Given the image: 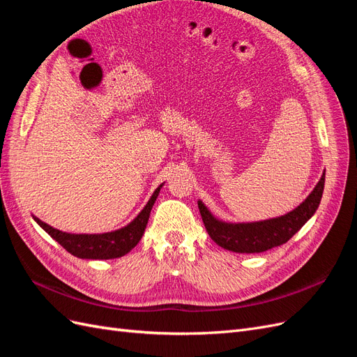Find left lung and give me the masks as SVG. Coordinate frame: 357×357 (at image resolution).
Instances as JSON below:
<instances>
[{
  "mask_svg": "<svg viewBox=\"0 0 357 357\" xmlns=\"http://www.w3.org/2000/svg\"><path fill=\"white\" fill-rule=\"evenodd\" d=\"M323 188H325V174L299 207L282 218L264 222L225 223L213 218V214L201 201H198V208L205 229L215 244L235 253H261L287 243L305 225L319 207Z\"/></svg>",
  "mask_w": 357,
  "mask_h": 357,
  "instance_id": "obj_1",
  "label": "left lung"
}]
</instances>
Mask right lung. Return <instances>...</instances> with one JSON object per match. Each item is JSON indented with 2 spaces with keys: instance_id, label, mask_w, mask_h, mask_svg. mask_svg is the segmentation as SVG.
<instances>
[{
  "instance_id": "obj_1",
  "label": "right lung",
  "mask_w": 357,
  "mask_h": 357,
  "mask_svg": "<svg viewBox=\"0 0 357 357\" xmlns=\"http://www.w3.org/2000/svg\"><path fill=\"white\" fill-rule=\"evenodd\" d=\"M162 185L155 190L143 211L122 229L107 234H68L52 228L38 218L34 220L45 229L53 240H56L68 253L80 259H114L126 255L138 244L144 234L150 211L159 195Z\"/></svg>"
}]
</instances>
